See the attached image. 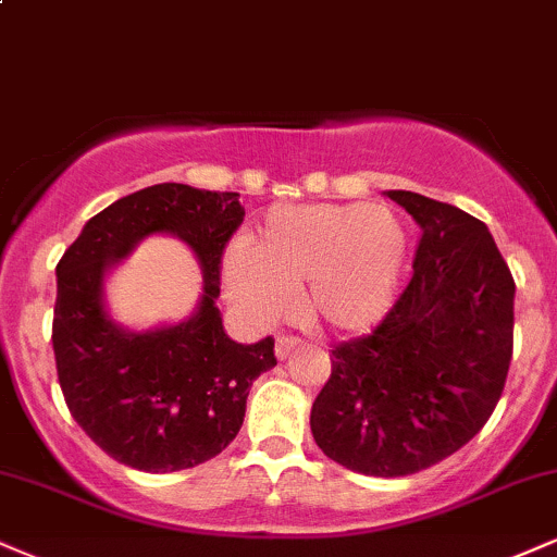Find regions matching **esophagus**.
<instances>
[{
  "label": "esophagus",
  "instance_id": "1",
  "mask_svg": "<svg viewBox=\"0 0 557 557\" xmlns=\"http://www.w3.org/2000/svg\"><path fill=\"white\" fill-rule=\"evenodd\" d=\"M298 345H300L298 337H287V334H283V337H277V343H274V355H277V360H285Z\"/></svg>",
  "mask_w": 557,
  "mask_h": 557
}]
</instances>
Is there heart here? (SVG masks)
Segmentation results:
<instances>
[{
  "mask_svg": "<svg viewBox=\"0 0 557 557\" xmlns=\"http://www.w3.org/2000/svg\"><path fill=\"white\" fill-rule=\"evenodd\" d=\"M407 257V231L384 205H283L267 212L251 249L233 246L227 293L257 321H274L300 290L304 317L330 332L384 319Z\"/></svg>",
  "mask_w": 557,
  "mask_h": 557,
  "instance_id": "heart-1",
  "label": "heart"
}]
</instances>
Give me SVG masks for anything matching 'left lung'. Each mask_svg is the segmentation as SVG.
<instances>
[{
	"mask_svg": "<svg viewBox=\"0 0 557 557\" xmlns=\"http://www.w3.org/2000/svg\"><path fill=\"white\" fill-rule=\"evenodd\" d=\"M420 225L412 280L366 337L332 350L311 407L326 457L405 478L459 451L498 405L513 352V277L485 223L414 191H386Z\"/></svg>",
	"mask_w": 557,
	"mask_h": 557,
	"instance_id": "8db88e82",
	"label": "left lung"
}]
</instances>
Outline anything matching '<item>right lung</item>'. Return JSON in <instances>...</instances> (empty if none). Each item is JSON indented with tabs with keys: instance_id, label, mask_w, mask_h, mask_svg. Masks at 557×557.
Returning a JSON list of instances; mask_svg holds the SVG:
<instances>
[{
	"instance_id": "obj_1",
	"label": "right lung",
	"mask_w": 557,
	"mask_h": 557,
	"mask_svg": "<svg viewBox=\"0 0 557 557\" xmlns=\"http://www.w3.org/2000/svg\"><path fill=\"white\" fill-rule=\"evenodd\" d=\"M238 197L147 186L87 220L57 264L51 343L64 401L109 457L134 470L178 472L218 457L244 425L251 381L277 366L272 337L233 343L214 306L223 251L246 214ZM152 232L193 246L206 290L191 320L129 333L104 311L102 277Z\"/></svg>"
}]
</instances>
